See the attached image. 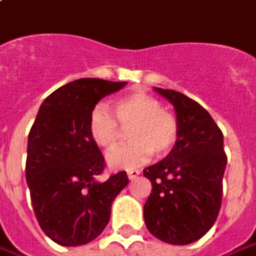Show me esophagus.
Segmentation results:
<instances>
[{
    "instance_id": "esophagus-1",
    "label": "esophagus",
    "mask_w": 256,
    "mask_h": 256,
    "mask_svg": "<svg viewBox=\"0 0 256 256\" xmlns=\"http://www.w3.org/2000/svg\"><path fill=\"white\" fill-rule=\"evenodd\" d=\"M140 174V170H130L128 172V179L130 180H136L138 179V176Z\"/></svg>"
}]
</instances>
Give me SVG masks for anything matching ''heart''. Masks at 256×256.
Instances as JSON below:
<instances>
[{"instance_id": "b5f03b06", "label": "heart", "mask_w": 256, "mask_h": 256, "mask_svg": "<svg viewBox=\"0 0 256 256\" xmlns=\"http://www.w3.org/2000/svg\"><path fill=\"white\" fill-rule=\"evenodd\" d=\"M116 114L122 128H131L128 134L131 144L108 152L106 159L112 169L134 170L145 164L152 152L156 156L168 154L178 140L179 124L176 116L146 92H132L120 98L116 102ZM88 132L101 148H111L116 144L120 126L104 104L92 108Z\"/></svg>"}]
</instances>
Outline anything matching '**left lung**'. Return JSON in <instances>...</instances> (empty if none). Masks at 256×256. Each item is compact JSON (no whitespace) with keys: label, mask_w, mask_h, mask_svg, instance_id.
I'll return each instance as SVG.
<instances>
[{"label":"left lung","mask_w":256,"mask_h":256,"mask_svg":"<svg viewBox=\"0 0 256 256\" xmlns=\"http://www.w3.org/2000/svg\"><path fill=\"white\" fill-rule=\"evenodd\" d=\"M154 90L174 108L179 134L168 156L144 170L152 183L144 218L158 240L188 245L217 220L227 166L224 136L198 102L174 90Z\"/></svg>","instance_id":"left-lung-1"}]
</instances>
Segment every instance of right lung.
Masks as SVG:
<instances>
[{
	"mask_svg": "<svg viewBox=\"0 0 256 256\" xmlns=\"http://www.w3.org/2000/svg\"><path fill=\"white\" fill-rule=\"evenodd\" d=\"M126 82L78 78L44 98L28 135L26 183L36 218L56 244H88L104 231L125 172L98 179L104 156L88 132L97 102Z\"/></svg>",
	"mask_w": 256,
	"mask_h": 256,
	"instance_id": "add662e5",
	"label": "right lung"
}]
</instances>
